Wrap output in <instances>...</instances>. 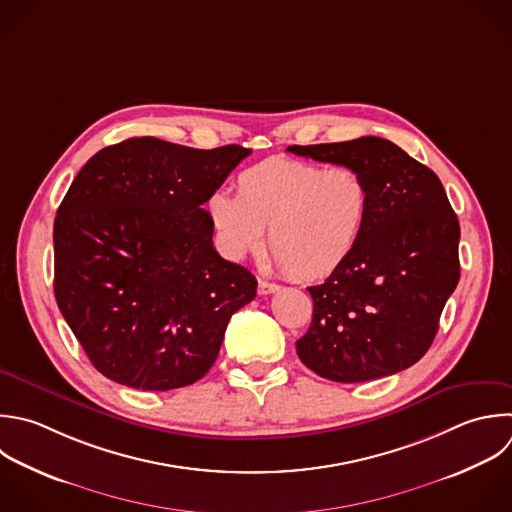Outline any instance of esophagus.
<instances>
[{"label":"esophagus","instance_id":"1","mask_svg":"<svg viewBox=\"0 0 512 512\" xmlns=\"http://www.w3.org/2000/svg\"><path fill=\"white\" fill-rule=\"evenodd\" d=\"M278 284H274V282H268V280H258V294L260 296H266V294H274V292H278Z\"/></svg>","mask_w":512,"mask_h":512}]
</instances>
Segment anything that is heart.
Returning a JSON list of instances; mask_svg holds the SVG:
<instances>
[{
  "label": "heart",
  "instance_id": "heart-1",
  "mask_svg": "<svg viewBox=\"0 0 512 512\" xmlns=\"http://www.w3.org/2000/svg\"><path fill=\"white\" fill-rule=\"evenodd\" d=\"M208 216L224 252L242 260L264 246L292 278L316 280L338 270L356 250L372 210L364 174L350 166L274 156L236 178V196L210 194Z\"/></svg>",
  "mask_w": 512,
  "mask_h": 512
}]
</instances>
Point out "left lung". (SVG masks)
Here are the masks:
<instances>
[{
    "instance_id": "left-lung-1",
    "label": "left lung",
    "mask_w": 512,
    "mask_h": 512,
    "mask_svg": "<svg viewBox=\"0 0 512 512\" xmlns=\"http://www.w3.org/2000/svg\"><path fill=\"white\" fill-rule=\"evenodd\" d=\"M288 152L356 168L372 192L356 250L308 288L314 310L296 342L300 360L318 376L346 384L412 366L430 348L460 278V226L438 176L376 136Z\"/></svg>"
}]
</instances>
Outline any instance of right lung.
<instances>
[{
    "label": "right lung",
    "instance_id": "obj_1",
    "mask_svg": "<svg viewBox=\"0 0 512 512\" xmlns=\"http://www.w3.org/2000/svg\"><path fill=\"white\" fill-rule=\"evenodd\" d=\"M250 156L130 138L88 160L54 224V292L90 362L138 390H172L214 364L256 278L224 260L202 206Z\"/></svg>",
    "mask_w": 512,
    "mask_h": 512
}]
</instances>
